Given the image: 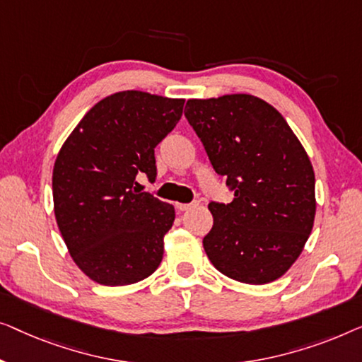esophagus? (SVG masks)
Segmentation results:
<instances>
[{
  "mask_svg": "<svg viewBox=\"0 0 362 362\" xmlns=\"http://www.w3.org/2000/svg\"><path fill=\"white\" fill-rule=\"evenodd\" d=\"M198 206V202H192V203H177V210L179 211H187L192 210V208Z\"/></svg>",
  "mask_w": 362,
  "mask_h": 362,
  "instance_id": "obj_1",
  "label": "esophagus"
}]
</instances>
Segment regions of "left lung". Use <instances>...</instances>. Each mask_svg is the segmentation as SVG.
<instances>
[{"mask_svg": "<svg viewBox=\"0 0 362 362\" xmlns=\"http://www.w3.org/2000/svg\"><path fill=\"white\" fill-rule=\"evenodd\" d=\"M185 118L231 203L210 202L208 259L238 282L276 281L297 261L315 220V174L287 121L252 95L188 100Z\"/></svg>", "mask_w": 362, "mask_h": 362, "instance_id": "left-lung-1", "label": "left lung"}]
</instances>
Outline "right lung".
Listing matches in <instances>:
<instances>
[{
  "label": "right lung",
  "instance_id": "1",
  "mask_svg": "<svg viewBox=\"0 0 362 362\" xmlns=\"http://www.w3.org/2000/svg\"><path fill=\"white\" fill-rule=\"evenodd\" d=\"M183 103L136 90L110 95L60 149L52 174L55 220L91 281L129 285L159 267L175 210L142 192L136 177L156 180L154 149L179 123Z\"/></svg>",
  "mask_w": 362,
  "mask_h": 362
}]
</instances>
